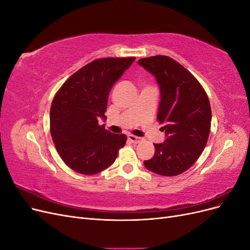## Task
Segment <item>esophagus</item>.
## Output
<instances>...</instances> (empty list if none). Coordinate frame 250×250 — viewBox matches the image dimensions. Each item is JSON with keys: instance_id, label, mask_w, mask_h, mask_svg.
Returning a JSON list of instances; mask_svg holds the SVG:
<instances>
[{"instance_id": "34e87169", "label": "esophagus", "mask_w": 250, "mask_h": 250, "mask_svg": "<svg viewBox=\"0 0 250 250\" xmlns=\"http://www.w3.org/2000/svg\"><path fill=\"white\" fill-rule=\"evenodd\" d=\"M128 140H129L132 143H134V144H138V143L143 141V138L135 137V135H133V134H128Z\"/></svg>"}]
</instances>
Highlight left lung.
I'll list each match as a JSON object with an SVG mask.
<instances>
[{
    "mask_svg": "<svg viewBox=\"0 0 250 250\" xmlns=\"http://www.w3.org/2000/svg\"><path fill=\"white\" fill-rule=\"evenodd\" d=\"M138 63L160 86L157 120L166 134L144 165L158 175H178L192 167L207 145L211 121L208 95L190 72L168 56L142 58Z\"/></svg>",
    "mask_w": 250,
    "mask_h": 250,
    "instance_id": "1",
    "label": "left lung"
}]
</instances>
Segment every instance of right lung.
Returning <instances> with one entry per match:
<instances>
[{
    "label": "right lung",
    "instance_id": "obj_1",
    "mask_svg": "<svg viewBox=\"0 0 250 250\" xmlns=\"http://www.w3.org/2000/svg\"><path fill=\"white\" fill-rule=\"evenodd\" d=\"M101 58L84 65L67 79L53 99L50 130L58 154L71 169L94 175L108 168L127 140L99 125L105 120L110 89L134 62Z\"/></svg>",
    "mask_w": 250,
    "mask_h": 250
}]
</instances>
